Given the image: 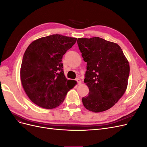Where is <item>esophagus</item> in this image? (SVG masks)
I'll return each instance as SVG.
<instances>
[{
    "instance_id": "obj_1",
    "label": "esophagus",
    "mask_w": 147,
    "mask_h": 147,
    "mask_svg": "<svg viewBox=\"0 0 147 147\" xmlns=\"http://www.w3.org/2000/svg\"><path fill=\"white\" fill-rule=\"evenodd\" d=\"M76 80V82H77V84H80L82 83L81 80L80 79V78H77L76 80Z\"/></svg>"
}]
</instances>
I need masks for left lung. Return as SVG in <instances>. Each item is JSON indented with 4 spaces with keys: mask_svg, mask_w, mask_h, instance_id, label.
<instances>
[{
    "mask_svg": "<svg viewBox=\"0 0 147 147\" xmlns=\"http://www.w3.org/2000/svg\"><path fill=\"white\" fill-rule=\"evenodd\" d=\"M79 50L87 63L84 82L90 92L82 102L86 109L97 113L110 109L125 92L129 65L118 44L99 37L79 38Z\"/></svg>",
    "mask_w": 147,
    "mask_h": 147,
    "instance_id": "left-lung-1",
    "label": "left lung"
}]
</instances>
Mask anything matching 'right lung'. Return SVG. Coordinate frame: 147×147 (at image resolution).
I'll return each mask as SVG.
<instances>
[{"label":"right lung","instance_id":"1","mask_svg":"<svg viewBox=\"0 0 147 147\" xmlns=\"http://www.w3.org/2000/svg\"><path fill=\"white\" fill-rule=\"evenodd\" d=\"M77 38L54 34L31 43L24 53L20 77L30 100L43 109L59 106L75 83L64 74L62 59ZM75 83V81L74 82Z\"/></svg>","mask_w":147,"mask_h":147}]
</instances>
